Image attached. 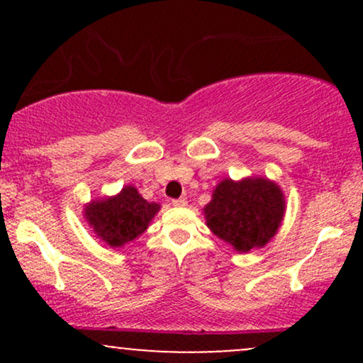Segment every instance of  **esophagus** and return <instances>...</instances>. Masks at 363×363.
<instances>
[{
  "instance_id": "1",
  "label": "esophagus",
  "mask_w": 363,
  "mask_h": 363,
  "mask_svg": "<svg viewBox=\"0 0 363 363\" xmlns=\"http://www.w3.org/2000/svg\"><path fill=\"white\" fill-rule=\"evenodd\" d=\"M172 205H174V206H186V205H187V199H186V198L172 199Z\"/></svg>"
}]
</instances>
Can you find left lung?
Returning <instances> with one entry per match:
<instances>
[{
    "instance_id": "1",
    "label": "left lung",
    "mask_w": 363,
    "mask_h": 363,
    "mask_svg": "<svg viewBox=\"0 0 363 363\" xmlns=\"http://www.w3.org/2000/svg\"><path fill=\"white\" fill-rule=\"evenodd\" d=\"M285 201L283 193L268 179H225L205 206L206 223L216 237L247 252L262 247L280 227Z\"/></svg>"
}]
</instances>
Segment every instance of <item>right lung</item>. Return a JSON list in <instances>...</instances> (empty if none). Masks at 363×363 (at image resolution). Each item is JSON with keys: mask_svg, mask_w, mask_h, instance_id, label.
Segmentation results:
<instances>
[{"mask_svg": "<svg viewBox=\"0 0 363 363\" xmlns=\"http://www.w3.org/2000/svg\"><path fill=\"white\" fill-rule=\"evenodd\" d=\"M158 210L160 206L141 198L136 187L126 186L114 198L91 201L85 216L99 239L119 247L143 234Z\"/></svg>", "mask_w": 363, "mask_h": 363, "instance_id": "obj_1", "label": "right lung"}]
</instances>
